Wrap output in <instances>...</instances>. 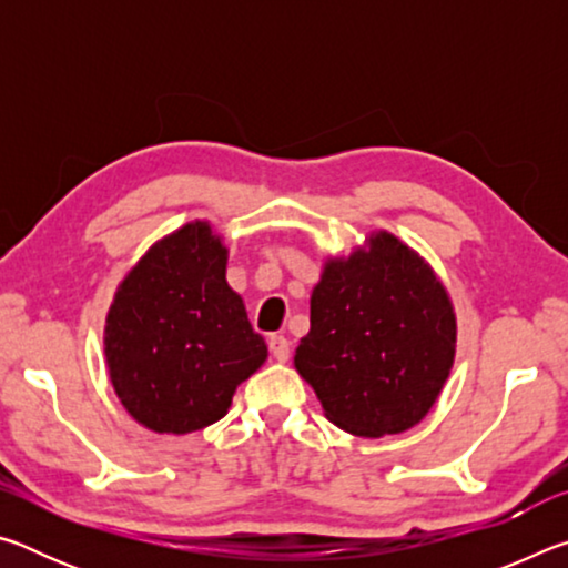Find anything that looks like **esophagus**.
I'll list each match as a JSON object with an SVG mask.
<instances>
[{"instance_id":"1","label":"esophagus","mask_w":568,"mask_h":568,"mask_svg":"<svg viewBox=\"0 0 568 568\" xmlns=\"http://www.w3.org/2000/svg\"><path fill=\"white\" fill-rule=\"evenodd\" d=\"M267 345H271V353H273L275 361L285 363L287 355H291V341H287L285 335H273L271 343H267Z\"/></svg>"}]
</instances>
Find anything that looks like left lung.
Listing matches in <instances>:
<instances>
[{
  "label": "left lung",
  "instance_id": "8db88e82",
  "mask_svg": "<svg viewBox=\"0 0 568 568\" xmlns=\"http://www.w3.org/2000/svg\"><path fill=\"white\" fill-rule=\"evenodd\" d=\"M456 333L434 267L376 230L351 255L325 257L293 363L345 434L393 436L434 408L454 368Z\"/></svg>",
  "mask_w": 568,
  "mask_h": 568
}]
</instances>
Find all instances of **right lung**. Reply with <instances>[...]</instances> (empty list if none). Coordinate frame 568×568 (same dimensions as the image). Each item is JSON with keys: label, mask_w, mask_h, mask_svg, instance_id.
<instances>
[{"label": "right lung", "mask_w": 568, "mask_h": 568, "mask_svg": "<svg viewBox=\"0 0 568 568\" xmlns=\"http://www.w3.org/2000/svg\"><path fill=\"white\" fill-rule=\"evenodd\" d=\"M227 247L207 220L150 245L114 291L104 361L124 410L155 434L220 420L267 345L225 281Z\"/></svg>", "instance_id": "right-lung-1"}]
</instances>
